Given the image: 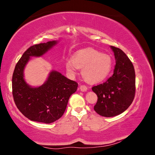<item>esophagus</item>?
I'll return each mask as SVG.
<instances>
[{"instance_id":"34e87169","label":"esophagus","mask_w":155,"mask_h":155,"mask_svg":"<svg viewBox=\"0 0 155 155\" xmlns=\"http://www.w3.org/2000/svg\"><path fill=\"white\" fill-rule=\"evenodd\" d=\"M79 89H80V91L82 92H85L87 90V87L85 85H82L79 86Z\"/></svg>"}]
</instances>
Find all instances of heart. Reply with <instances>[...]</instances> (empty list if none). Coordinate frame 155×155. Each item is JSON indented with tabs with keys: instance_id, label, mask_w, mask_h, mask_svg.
I'll use <instances>...</instances> for the list:
<instances>
[{
	"instance_id": "heart-1",
	"label": "heart",
	"mask_w": 155,
	"mask_h": 155,
	"mask_svg": "<svg viewBox=\"0 0 155 155\" xmlns=\"http://www.w3.org/2000/svg\"><path fill=\"white\" fill-rule=\"evenodd\" d=\"M65 66L71 75L76 73L77 68L82 69L83 79L88 83H96L108 76L112 69V60L108 54L88 48L77 51L72 59L67 61Z\"/></svg>"
}]
</instances>
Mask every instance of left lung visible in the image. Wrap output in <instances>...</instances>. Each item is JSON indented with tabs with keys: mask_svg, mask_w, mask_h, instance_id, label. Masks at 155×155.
Segmentation results:
<instances>
[{
	"mask_svg": "<svg viewBox=\"0 0 155 155\" xmlns=\"http://www.w3.org/2000/svg\"><path fill=\"white\" fill-rule=\"evenodd\" d=\"M116 64L113 75L104 83L94 86L97 101L94 109L104 117H113L124 112L131 105L135 96L134 66L121 49L110 46Z\"/></svg>",
	"mask_w": 155,
	"mask_h": 155,
	"instance_id": "8db88e82",
	"label": "left lung"
}]
</instances>
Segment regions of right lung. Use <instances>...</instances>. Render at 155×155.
Wrapping results in <instances>:
<instances>
[{
	"label": "right lung",
	"instance_id": "1",
	"mask_svg": "<svg viewBox=\"0 0 155 155\" xmlns=\"http://www.w3.org/2000/svg\"><path fill=\"white\" fill-rule=\"evenodd\" d=\"M57 44L48 41L30 46L16 64L12 76V94L15 104L27 118L50 124L63 116L70 96L76 91L78 84L55 70L39 87H31L24 79V69L30 57H39Z\"/></svg>",
	"mask_w": 155,
	"mask_h": 155
}]
</instances>
